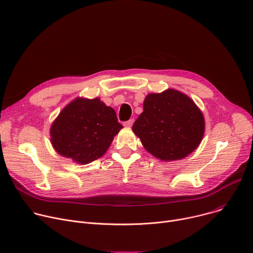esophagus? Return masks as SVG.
Here are the masks:
<instances>
[{"instance_id": "obj_1", "label": "esophagus", "mask_w": 253, "mask_h": 253, "mask_svg": "<svg viewBox=\"0 0 253 253\" xmlns=\"http://www.w3.org/2000/svg\"><path fill=\"white\" fill-rule=\"evenodd\" d=\"M133 122H134V120H133V119H130V120H128V121L124 122V126H126V127H131L132 124H133Z\"/></svg>"}]
</instances>
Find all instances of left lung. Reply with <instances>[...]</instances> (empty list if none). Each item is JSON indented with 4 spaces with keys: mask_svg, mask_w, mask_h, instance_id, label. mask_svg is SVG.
Instances as JSON below:
<instances>
[{
    "mask_svg": "<svg viewBox=\"0 0 253 253\" xmlns=\"http://www.w3.org/2000/svg\"><path fill=\"white\" fill-rule=\"evenodd\" d=\"M204 117L183 93L168 89L151 93L143 101V112L132 126L149 153L163 161L187 157L200 144Z\"/></svg>",
    "mask_w": 253,
    "mask_h": 253,
    "instance_id": "8db88e82",
    "label": "left lung"
}]
</instances>
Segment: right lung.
I'll return each instance as SVG.
<instances>
[{"label": "right lung", "instance_id": "add662e5", "mask_svg": "<svg viewBox=\"0 0 253 253\" xmlns=\"http://www.w3.org/2000/svg\"><path fill=\"white\" fill-rule=\"evenodd\" d=\"M121 128L114 109L99 98H77L52 124L51 142L59 155L88 164L106 152Z\"/></svg>", "mask_w": 253, "mask_h": 253}]
</instances>
